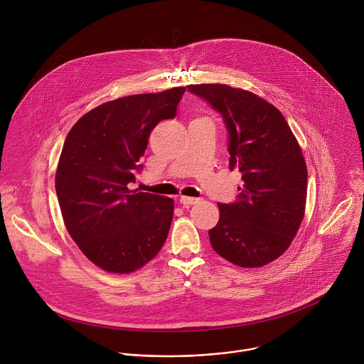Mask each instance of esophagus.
I'll return each instance as SVG.
<instances>
[{
  "mask_svg": "<svg viewBox=\"0 0 364 364\" xmlns=\"http://www.w3.org/2000/svg\"><path fill=\"white\" fill-rule=\"evenodd\" d=\"M199 202V199L196 198H188V196H181L179 198V203L183 206V208H189L192 205H196Z\"/></svg>",
  "mask_w": 364,
  "mask_h": 364,
  "instance_id": "34e87169",
  "label": "esophagus"
}]
</instances>
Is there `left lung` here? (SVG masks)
<instances>
[{"label": "left lung", "mask_w": 364, "mask_h": 364, "mask_svg": "<svg viewBox=\"0 0 364 364\" xmlns=\"http://www.w3.org/2000/svg\"><path fill=\"white\" fill-rule=\"evenodd\" d=\"M218 112L228 133L230 169L244 185L232 203H218L220 218L208 231L213 250L241 267L279 258L304 217L307 166L283 114L258 95L224 84L188 85Z\"/></svg>", "instance_id": "obj_1"}]
</instances>
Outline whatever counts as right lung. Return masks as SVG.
Here are the masks:
<instances>
[{
    "label": "right lung",
    "instance_id": "obj_1",
    "mask_svg": "<svg viewBox=\"0 0 364 364\" xmlns=\"http://www.w3.org/2000/svg\"><path fill=\"white\" fill-rule=\"evenodd\" d=\"M183 87L119 98L84 114L70 130L55 172L64 224L84 255L112 273H130L161 251L173 200L130 191L150 133L176 116Z\"/></svg>",
    "mask_w": 364,
    "mask_h": 364
}]
</instances>
